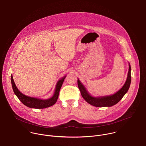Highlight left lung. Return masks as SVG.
Instances as JSON below:
<instances>
[{"instance_id": "left-lung-1", "label": "left lung", "mask_w": 146, "mask_h": 146, "mask_svg": "<svg viewBox=\"0 0 146 146\" xmlns=\"http://www.w3.org/2000/svg\"><path fill=\"white\" fill-rule=\"evenodd\" d=\"M131 66L129 64V69L127 75V80L123 86L116 93L112 96L93 97L91 96L86 90L84 85L80 82V80H77L78 86L80 90L81 94L84 99L89 104L96 107H110L119 102L123 98L125 94L127 92L131 84Z\"/></svg>"}]
</instances>
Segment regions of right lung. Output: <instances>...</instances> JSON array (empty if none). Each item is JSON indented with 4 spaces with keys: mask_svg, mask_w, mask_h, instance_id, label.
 Listing matches in <instances>:
<instances>
[{
    "mask_svg": "<svg viewBox=\"0 0 146 146\" xmlns=\"http://www.w3.org/2000/svg\"><path fill=\"white\" fill-rule=\"evenodd\" d=\"M65 77H66L65 76L64 78H62V79H61L58 81L56 86V89H55V92L52 98L48 100H41V99H38L36 98L29 97L24 95L17 89V87L15 85V84L14 82L12 75L11 76V80L12 86V89L14 93L17 96V97L19 99V100L24 105L31 108L44 109V108L52 106L57 102L60 89L62 86V85L63 84V82Z\"/></svg>",
    "mask_w": 146,
    "mask_h": 146,
    "instance_id": "obj_1",
    "label": "right lung"
}]
</instances>
